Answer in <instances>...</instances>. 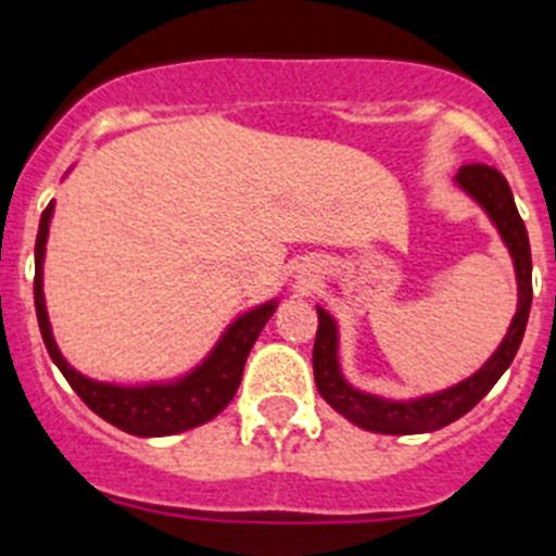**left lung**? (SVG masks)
<instances>
[{
	"label": "left lung",
	"mask_w": 556,
	"mask_h": 556,
	"mask_svg": "<svg viewBox=\"0 0 556 556\" xmlns=\"http://www.w3.org/2000/svg\"><path fill=\"white\" fill-rule=\"evenodd\" d=\"M453 185L484 210L490 224L498 231L501 243L509 251L515 282H518V307H515V316H511L509 330L498 350L492 352L470 378L439 389V392L419 394V397H383V394L364 392L346 380L344 369H341V355H338L341 330H338L336 316L327 307L316 305L318 330L316 344H313L316 389L341 417H346L364 431L408 437V433L439 431V428L456 422L498 383L523 341L529 307H532V249H529V235H526L509 185L495 167H486V164H465L453 176Z\"/></svg>",
	"instance_id": "1"
}]
</instances>
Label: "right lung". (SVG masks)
<instances>
[{
    "label": "right lung",
    "instance_id": "right-lung-1",
    "mask_svg": "<svg viewBox=\"0 0 556 556\" xmlns=\"http://www.w3.org/2000/svg\"><path fill=\"white\" fill-rule=\"evenodd\" d=\"M52 215H55V201H50V206L41 215V224H38L33 296H36V316L47 352L61 369V375L70 380L77 397L84 400L98 417H103L119 431L131 433V437H173V433L190 431V428H198V425L218 417L231 403V397L238 394L245 358H249L251 346L263 332V327L268 325V318L277 313L279 296L231 318L204 358L176 378L144 380V383H111V380L89 378L80 369H75L64 358V352L58 350L50 313H47L45 257Z\"/></svg>",
    "mask_w": 556,
    "mask_h": 556
}]
</instances>
